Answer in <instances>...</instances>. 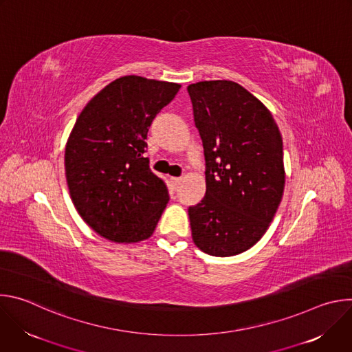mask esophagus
Listing matches in <instances>:
<instances>
[{"label":"esophagus","mask_w":352,"mask_h":352,"mask_svg":"<svg viewBox=\"0 0 352 352\" xmlns=\"http://www.w3.org/2000/svg\"><path fill=\"white\" fill-rule=\"evenodd\" d=\"M170 181H171V184H173V186L177 189L178 186H179V184H181V181H182V178H179V177H171L170 178Z\"/></svg>","instance_id":"34e87169"}]
</instances>
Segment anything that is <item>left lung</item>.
I'll use <instances>...</instances> for the list:
<instances>
[{
	"label": "left lung",
	"instance_id": "left-lung-1",
	"mask_svg": "<svg viewBox=\"0 0 352 352\" xmlns=\"http://www.w3.org/2000/svg\"><path fill=\"white\" fill-rule=\"evenodd\" d=\"M204 143L206 193L188 209L195 245L212 256L252 248L283 197V139L266 106L232 80L188 86Z\"/></svg>",
	"mask_w": 352,
	"mask_h": 352
}]
</instances>
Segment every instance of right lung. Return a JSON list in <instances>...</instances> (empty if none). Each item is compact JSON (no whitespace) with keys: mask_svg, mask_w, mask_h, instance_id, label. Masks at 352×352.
<instances>
[{"mask_svg":"<svg viewBox=\"0 0 352 352\" xmlns=\"http://www.w3.org/2000/svg\"><path fill=\"white\" fill-rule=\"evenodd\" d=\"M181 85L128 75L100 90L65 146L72 202L98 235L139 242L153 234L170 196L144 157L147 131Z\"/></svg>","mask_w":352,"mask_h":352,"instance_id":"1","label":"right lung"}]
</instances>
